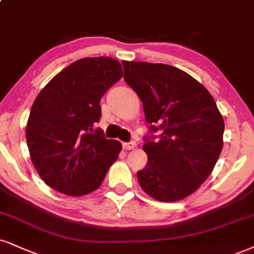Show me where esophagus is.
I'll return each mask as SVG.
<instances>
[{"instance_id": "34e87169", "label": "esophagus", "mask_w": 254, "mask_h": 254, "mask_svg": "<svg viewBox=\"0 0 254 254\" xmlns=\"http://www.w3.org/2000/svg\"><path fill=\"white\" fill-rule=\"evenodd\" d=\"M135 146H136V142L135 141H129V142H124V143H122V147H124L125 149H127V151H129V149H133Z\"/></svg>"}]
</instances>
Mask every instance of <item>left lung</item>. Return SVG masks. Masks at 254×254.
<instances>
[{
  "instance_id": "1",
  "label": "left lung",
  "mask_w": 254,
  "mask_h": 254,
  "mask_svg": "<svg viewBox=\"0 0 254 254\" xmlns=\"http://www.w3.org/2000/svg\"><path fill=\"white\" fill-rule=\"evenodd\" d=\"M124 79L141 100L151 133L140 186L159 201H178L209 177L223 149L224 119L201 83L164 64L122 62Z\"/></svg>"
}]
</instances>
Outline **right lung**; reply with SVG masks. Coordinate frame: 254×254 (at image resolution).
<instances>
[{"instance_id": "obj_1", "label": "right lung", "mask_w": 254, "mask_h": 254, "mask_svg": "<svg viewBox=\"0 0 254 254\" xmlns=\"http://www.w3.org/2000/svg\"><path fill=\"white\" fill-rule=\"evenodd\" d=\"M121 77L115 59H80L37 95L26 137L34 167L53 190L73 196L92 193L118 159L121 143L94 126L101 118L100 100Z\"/></svg>"}]
</instances>
